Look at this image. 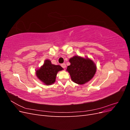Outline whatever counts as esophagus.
I'll use <instances>...</instances> for the list:
<instances>
[{
  "instance_id": "1",
  "label": "esophagus",
  "mask_w": 130,
  "mask_h": 130,
  "mask_svg": "<svg viewBox=\"0 0 130 130\" xmlns=\"http://www.w3.org/2000/svg\"><path fill=\"white\" fill-rule=\"evenodd\" d=\"M61 66H62V67L63 68H66V63H62V64H61Z\"/></svg>"
}]
</instances>
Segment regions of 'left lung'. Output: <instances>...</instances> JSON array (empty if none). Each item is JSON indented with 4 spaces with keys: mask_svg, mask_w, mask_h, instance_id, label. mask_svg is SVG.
<instances>
[{
    "mask_svg": "<svg viewBox=\"0 0 130 130\" xmlns=\"http://www.w3.org/2000/svg\"><path fill=\"white\" fill-rule=\"evenodd\" d=\"M70 65L66 70L72 80L78 85H84L94 77L96 71V65L88 57L78 55L74 56L69 60Z\"/></svg>",
    "mask_w": 130,
    "mask_h": 130,
    "instance_id": "left-lung-1",
    "label": "left lung"
}]
</instances>
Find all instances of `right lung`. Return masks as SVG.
I'll return each instance as SVG.
<instances>
[{"mask_svg":"<svg viewBox=\"0 0 130 130\" xmlns=\"http://www.w3.org/2000/svg\"><path fill=\"white\" fill-rule=\"evenodd\" d=\"M62 70L63 68L60 65L53 64L50 60H46L41 67L36 70V75L41 82L48 86L55 83L57 73Z\"/></svg>","mask_w":130,"mask_h":130,"instance_id":"right-lung-1","label":"right lung"}]
</instances>
